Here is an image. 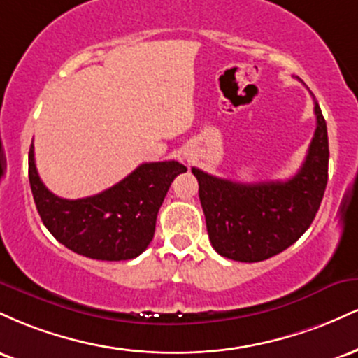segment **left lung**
<instances>
[{
    "label": "left lung",
    "mask_w": 358,
    "mask_h": 358,
    "mask_svg": "<svg viewBox=\"0 0 358 358\" xmlns=\"http://www.w3.org/2000/svg\"><path fill=\"white\" fill-rule=\"evenodd\" d=\"M316 129L305 162L286 182L237 183L193 166L208 239L220 256L269 259L294 244L313 222L328 182L327 122L315 102Z\"/></svg>",
    "instance_id": "obj_1"
}]
</instances>
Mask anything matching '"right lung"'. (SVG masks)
I'll return each instance as SVG.
<instances>
[{"instance_id":"right-lung-1","label":"right lung","mask_w":358,"mask_h":358,"mask_svg":"<svg viewBox=\"0 0 358 358\" xmlns=\"http://www.w3.org/2000/svg\"><path fill=\"white\" fill-rule=\"evenodd\" d=\"M183 171L178 162L143 163L108 190L67 200L40 180L34 145L28 153V178L45 227L65 248L99 261L134 259L150 245L168 188Z\"/></svg>"}]
</instances>
